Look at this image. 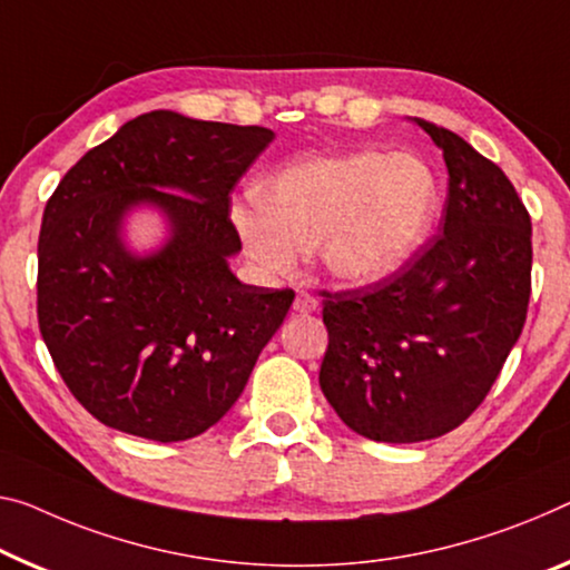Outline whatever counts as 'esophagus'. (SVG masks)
<instances>
[{
  "mask_svg": "<svg viewBox=\"0 0 570 570\" xmlns=\"http://www.w3.org/2000/svg\"><path fill=\"white\" fill-rule=\"evenodd\" d=\"M293 308H295L297 313H313V311H318V297H313L311 293H297Z\"/></svg>",
  "mask_w": 570,
  "mask_h": 570,
  "instance_id": "esophagus-1",
  "label": "esophagus"
}]
</instances>
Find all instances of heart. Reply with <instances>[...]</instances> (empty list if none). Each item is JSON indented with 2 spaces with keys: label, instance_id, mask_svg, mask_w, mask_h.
Masks as SVG:
<instances>
[{
  "label": "heart",
  "instance_id": "obj_1",
  "mask_svg": "<svg viewBox=\"0 0 570 570\" xmlns=\"http://www.w3.org/2000/svg\"><path fill=\"white\" fill-rule=\"evenodd\" d=\"M438 208L431 165L410 153L315 157L232 208L234 229L262 273L293 275L321 244L323 265L346 283L392 273L425 239Z\"/></svg>",
  "mask_w": 570,
  "mask_h": 570
}]
</instances>
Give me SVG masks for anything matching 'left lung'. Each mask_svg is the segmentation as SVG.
<instances>
[{
    "label": "left lung",
    "instance_id": "8db88e82",
    "mask_svg": "<svg viewBox=\"0 0 570 570\" xmlns=\"http://www.w3.org/2000/svg\"><path fill=\"white\" fill-rule=\"evenodd\" d=\"M415 121L449 168L441 234L376 283L323 291L321 390L354 433L380 443L431 441L474 413L530 303L532 224L518 190L466 139Z\"/></svg>",
    "mask_w": 570,
    "mask_h": 570
}]
</instances>
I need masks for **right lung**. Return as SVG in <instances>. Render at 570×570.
I'll return each instance as SVG.
<instances>
[{"label": "right lung", "instance_id": "right-lung-1", "mask_svg": "<svg viewBox=\"0 0 570 570\" xmlns=\"http://www.w3.org/2000/svg\"><path fill=\"white\" fill-rule=\"evenodd\" d=\"M275 132L147 111L86 153L42 212L38 323L71 395L114 431L188 441L239 400L291 311V287L244 285L232 190ZM153 203L171 242L135 258L120 216Z\"/></svg>", "mask_w": 570, "mask_h": 570}]
</instances>
